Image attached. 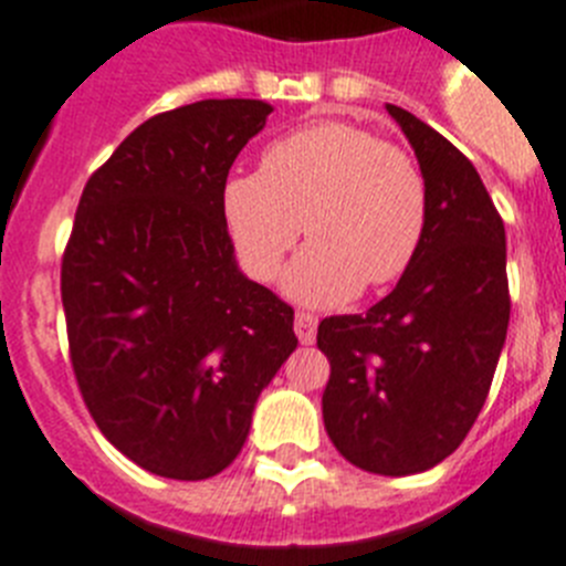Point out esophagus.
Returning a JSON list of instances; mask_svg holds the SVG:
<instances>
[{
  "label": "esophagus",
  "instance_id": "34e87169",
  "mask_svg": "<svg viewBox=\"0 0 566 566\" xmlns=\"http://www.w3.org/2000/svg\"><path fill=\"white\" fill-rule=\"evenodd\" d=\"M316 324H318V318L313 316V313H296V324H293V327H296L298 342L302 344L316 342Z\"/></svg>",
  "mask_w": 566,
  "mask_h": 566
}]
</instances>
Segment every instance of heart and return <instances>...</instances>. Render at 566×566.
<instances>
[{
    "instance_id": "heart-1",
    "label": "heart",
    "mask_w": 566,
    "mask_h": 566,
    "mask_svg": "<svg viewBox=\"0 0 566 566\" xmlns=\"http://www.w3.org/2000/svg\"><path fill=\"white\" fill-rule=\"evenodd\" d=\"M222 213L250 276L273 279L298 233L313 242L284 273L302 304L350 302L412 268L430 219L419 161L353 122L322 119L264 147L259 174L230 176Z\"/></svg>"
}]
</instances>
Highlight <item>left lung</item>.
I'll return each mask as SVG.
<instances>
[{
  "mask_svg": "<svg viewBox=\"0 0 566 566\" xmlns=\"http://www.w3.org/2000/svg\"><path fill=\"white\" fill-rule=\"evenodd\" d=\"M387 113L424 174V242L390 296L324 318L316 342L338 453L367 473L412 475L453 453L488 401L510 324L507 235L473 161L405 107Z\"/></svg>",
  "mask_w": 566,
  "mask_h": 566,
  "instance_id": "obj_1",
  "label": "left lung"
}]
</instances>
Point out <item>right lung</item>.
Instances as JSON below:
<instances>
[{
    "instance_id": "right-lung-1",
    "label": "right lung",
    "mask_w": 566,
    "mask_h": 566,
    "mask_svg": "<svg viewBox=\"0 0 566 566\" xmlns=\"http://www.w3.org/2000/svg\"><path fill=\"white\" fill-rule=\"evenodd\" d=\"M273 107L201 99L147 119L87 179L62 259L78 390L119 453L201 481L239 455L296 350L293 307L235 264L222 190Z\"/></svg>"
}]
</instances>
